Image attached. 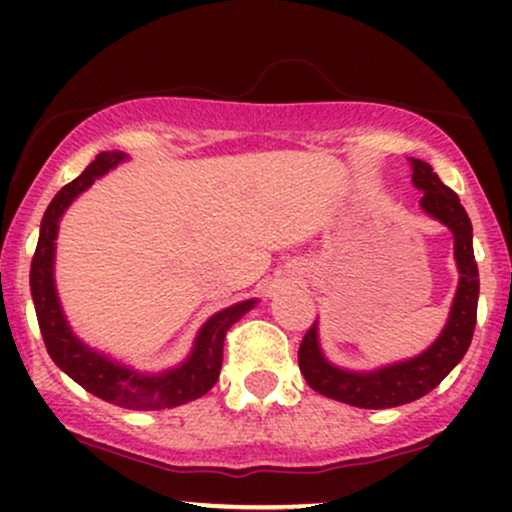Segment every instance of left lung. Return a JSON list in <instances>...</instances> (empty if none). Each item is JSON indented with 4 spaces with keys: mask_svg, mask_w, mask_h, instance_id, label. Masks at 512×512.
<instances>
[{
    "mask_svg": "<svg viewBox=\"0 0 512 512\" xmlns=\"http://www.w3.org/2000/svg\"><path fill=\"white\" fill-rule=\"evenodd\" d=\"M409 161L414 168L411 182L424 192L421 207L433 219L445 223L455 236L460 286L452 301L448 325L436 344L411 361L395 363L375 373H349V370L330 366L317 346V327L313 325L305 332L301 349H298V366H301L305 383L320 395L358 409H390L428 395L467 354L474 337V325H477L479 269L474 260L472 221L460 204V197L440 182L426 161H419V158H409Z\"/></svg>",
    "mask_w": 512,
    "mask_h": 512,
    "instance_id": "left-lung-1",
    "label": "left lung"
}]
</instances>
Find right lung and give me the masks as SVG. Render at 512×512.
Returning <instances> with one entry per match:
<instances>
[{
    "instance_id": "obj_1",
    "label": "right lung",
    "mask_w": 512,
    "mask_h": 512,
    "mask_svg": "<svg viewBox=\"0 0 512 512\" xmlns=\"http://www.w3.org/2000/svg\"><path fill=\"white\" fill-rule=\"evenodd\" d=\"M122 158H125V154H117V151L98 154L96 161L79 178L64 185L50 202V207L45 209L43 221H40L38 248H35L31 262L35 315H38L40 334H43L45 349H48L52 361L91 395L134 411L180 407V404L207 395L211 387L216 385L223 363L226 332L231 330L233 322H238L240 317L248 313L255 301L236 303L211 317L207 325L202 327V332L197 334L192 356L180 368L168 370L163 375H139L137 370L117 366V363L91 351L74 337L62 315L55 293V281H52L57 223H60L64 209L72 204V199L81 195L93 180L101 178L110 168H115Z\"/></svg>"
}]
</instances>
